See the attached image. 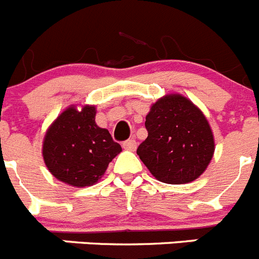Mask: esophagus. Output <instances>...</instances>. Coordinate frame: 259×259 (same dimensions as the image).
<instances>
[{"label":"esophagus","mask_w":259,"mask_h":259,"mask_svg":"<svg viewBox=\"0 0 259 259\" xmlns=\"http://www.w3.org/2000/svg\"><path fill=\"white\" fill-rule=\"evenodd\" d=\"M136 146L137 144L135 140H127L123 143V149L130 150V152H135V150H136Z\"/></svg>","instance_id":"obj_1"}]
</instances>
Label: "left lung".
<instances>
[{"instance_id": "8db88e82", "label": "left lung", "mask_w": 259, "mask_h": 259, "mask_svg": "<svg viewBox=\"0 0 259 259\" xmlns=\"http://www.w3.org/2000/svg\"><path fill=\"white\" fill-rule=\"evenodd\" d=\"M145 127L148 137L137 155L155 179L187 184L206 170L214 155V135L206 116L189 98L179 93L158 98Z\"/></svg>"}]
</instances>
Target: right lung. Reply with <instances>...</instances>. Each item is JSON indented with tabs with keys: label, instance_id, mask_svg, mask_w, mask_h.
<instances>
[{
	"label": "right lung",
	"instance_id": "1",
	"mask_svg": "<svg viewBox=\"0 0 259 259\" xmlns=\"http://www.w3.org/2000/svg\"><path fill=\"white\" fill-rule=\"evenodd\" d=\"M95 105H71L57 116L44 136L42 158L56 179L83 188L101 179L122 152L106 128L96 124Z\"/></svg>",
	"mask_w": 259,
	"mask_h": 259
}]
</instances>
